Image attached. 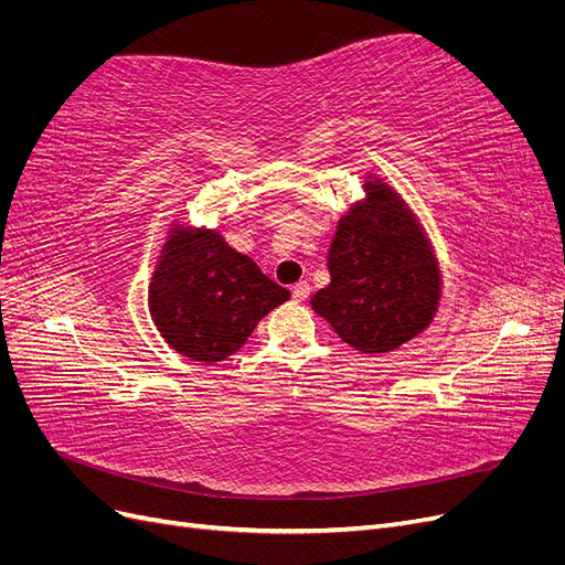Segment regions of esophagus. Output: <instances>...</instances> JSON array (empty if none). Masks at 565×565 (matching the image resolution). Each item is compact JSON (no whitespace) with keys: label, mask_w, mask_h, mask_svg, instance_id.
<instances>
[{"label":"esophagus","mask_w":565,"mask_h":565,"mask_svg":"<svg viewBox=\"0 0 565 565\" xmlns=\"http://www.w3.org/2000/svg\"><path fill=\"white\" fill-rule=\"evenodd\" d=\"M309 295H311V285L309 282H297L292 287V299L295 301H306V299H309Z\"/></svg>","instance_id":"obj_1"}]
</instances>
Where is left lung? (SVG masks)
<instances>
[{"instance_id":"left-lung-1","label":"left lung","mask_w":565,"mask_h":565,"mask_svg":"<svg viewBox=\"0 0 565 565\" xmlns=\"http://www.w3.org/2000/svg\"><path fill=\"white\" fill-rule=\"evenodd\" d=\"M339 218L328 266L332 282L313 311L363 353H386L431 322L440 299L438 264L415 214L382 181Z\"/></svg>"}]
</instances>
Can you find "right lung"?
I'll use <instances>...</instances> for the list:
<instances>
[{
  "instance_id": "right-lung-1",
  "label": "right lung",
  "mask_w": 565,
  "mask_h": 565,
  "mask_svg": "<svg viewBox=\"0 0 565 565\" xmlns=\"http://www.w3.org/2000/svg\"><path fill=\"white\" fill-rule=\"evenodd\" d=\"M289 292L210 228H174L150 282V316L169 347L198 363L241 349Z\"/></svg>"
}]
</instances>
